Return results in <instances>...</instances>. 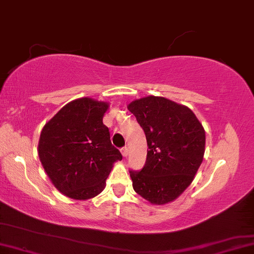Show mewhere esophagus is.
Returning <instances> with one entry per match:
<instances>
[{
    "label": "esophagus",
    "mask_w": 254,
    "mask_h": 254,
    "mask_svg": "<svg viewBox=\"0 0 254 254\" xmlns=\"http://www.w3.org/2000/svg\"><path fill=\"white\" fill-rule=\"evenodd\" d=\"M121 154H123L124 157H127L128 156V148L127 146H124V148H121Z\"/></svg>",
    "instance_id": "34e87169"
}]
</instances>
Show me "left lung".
Listing matches in <instances>:
<instances>
[{
  "label": "left lung",
  "instance_id": "1",
  "mask_svg": "<svg viewBox=\"0 0 254 254\" xmlns=\"http://www.w3.org/2000/svg\"><path fill=\"white\" fill-rule=\"evenodd\" d=\"M128 110L145 133L148 154L141 171H129L133 188L151 204L175 200L203 161L205 130L186 105L159 96L133 101Z\"/></svg>",
  "mask_w": 254,
  "mask_h": 254
}]
</instances>
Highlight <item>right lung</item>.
Returning a JSON list of instances; mask_svg holds the SVG:
<instances>
[{"label":"right lung","instance_id":"obj_1","mask_svg":"<svg viewBox=\"0 0 254 254\" xmlns=\"http://www.w3.org/2000/svg\"><path fill=\"white\" fill-rule=\"evenodd\" d=\"M109 103L89 97L63 106L40 135L39 158L53 185L73 199L101 193L113 164L123 159L103 117Z\"/></svg>","mask_w":254,"mask_h":254}]
</instances>
